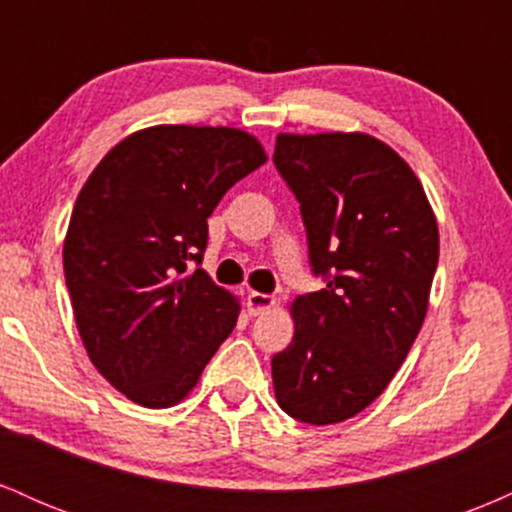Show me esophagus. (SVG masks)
<instances>
[{
    "label": "esophagus",
    "instance_id": "34e87169",
    "mask_svg": "<svg viewBox=\"0 0 512 512\" xmlns=\"http://www.w3.org/2000/svg\"><path fill=\"white\" fill-rule=\"evenodd\" d=\"M245 305H248L250 315H262L264 310H269L274 305V296L252 291V293H248V298H245Z\"/></svg>",
    "mask_w": 512,
    "mask_h": 512
}]
</instances>
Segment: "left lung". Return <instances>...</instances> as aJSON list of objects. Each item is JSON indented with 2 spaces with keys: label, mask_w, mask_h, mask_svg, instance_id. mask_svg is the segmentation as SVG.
I'll use <instances>...</instances> for the list:
<instances>
[{
  "label": "left lung",
  "mask_w": 512,
  "mask_h": 512,
  "mask_svg": "<svg viewBox=\"0 0 512 512\" xmlns=\"http://www.w3.org/2000/svg\"><path fill=\"white\" fill-rule=\"evenodd\" d=\"M274 163L327 281L291 303L296 332L272 358L274 395L293 419L339 424L383 395L424 325L436 214L409 163L370 134L281 132Z\"/></svg>",
  "instance_id": "8db88e82"
}]
</instances>
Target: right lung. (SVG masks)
<instances>
[{"mask_svg":"<svg viewBox=\"0 0 512 512\" xmlns=\"http://www.w3.org/2000/svg\"><path fill=\"white\" fill-rule=\"evenodd\" d=\"M264 161L243 129L156 125L115 144L81 187L64 279L88 358L132 402H182L236 327L238 298L190 262L221 197Z\"/></svg>","mask_w":512,"mask_h":512,"instance_id":"1","label":"right lung"}]
</instances>
